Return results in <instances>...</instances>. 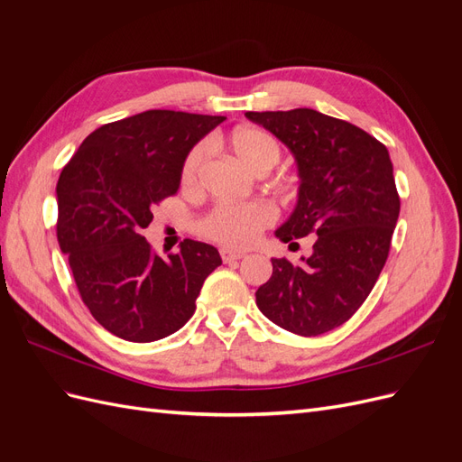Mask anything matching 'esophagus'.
Segmentation results:
<instances>
[{
	"instance_id": "esophagus-1",
	"label": "esophagus",
	"mask_w": 462,
	"mask_h": 462,
	"mask_svg": "<svg viewBox=\"0 0 462 462\" xmlns=\"http://www.w3.org/2000/svg\"><path fill=\"white\" fill-rule=\"evenodd\" d=\"M245 258V253H241V250H229V248H221V260L229 263V262H236Z\"/></svg>"
}]
</instances>
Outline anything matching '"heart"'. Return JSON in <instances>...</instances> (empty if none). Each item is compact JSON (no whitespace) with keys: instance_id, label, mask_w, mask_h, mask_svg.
Wrapping results in <instances>:
<instances>
[{"instance_id":"heart-1","label":"heart","mask_w":462,"mask_h":462,"mask_svg":"<svg viewBox=\"0 0 462 462\" xmlns=\"http://www.w3.org/2000/svg\"><path fill=\"white\" fill-rule=\"evenodd\" d=\"M231 148L248 170L258 171L262 167H273L282 156L275 138L256 127H239L231 134ZM206 158V146H194L185 158L180 180L190 185ZM275 217V209L265 202L250 204H219L200 221V233L226 246L253 245L263 227H268Z\"/></svg>"}]
</instances>
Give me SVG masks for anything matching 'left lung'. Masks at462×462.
<instances>
[{"instance_id":"left-lung-1","label":"left lung","mask_w":462,"mask_h":462,"mask_svg":"<svg viewBox=\"0 0 462 462\" xmlns=\"http://www.w3.org/2000/svg\"><path fill=\"white\" fill-rule=\"evenodd\" d=\"M292 153L299 199L275 231L283 243L318 235L300 263L272 258V277L256 291L260 312L302 337L343 326L380 277L401 200L387 148L341 119L299 107L246 111Z\"/></svg>"}]
</instances>
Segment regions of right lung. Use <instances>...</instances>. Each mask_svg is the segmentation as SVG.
<instances>
[{"instance_id": "obj_1", "label": "right lung", "mask_w": 462, "mask_h": 462, "mask_svg": "<svg viewBox=\"0 0 462 462\" xmlns=\"http://www.w3.org/2000/svg\"><path fill=\"white\" fill-rule=\"evenodd\" d=\"M223 121L143 111L90 133L63 167L55 187L60 248L94 319L125 341L152 343L183 328L221 265L212 245L185 239L162 258L141 233L152 208L179 190L192 146Z\"/></svg>"}]
</instances>
